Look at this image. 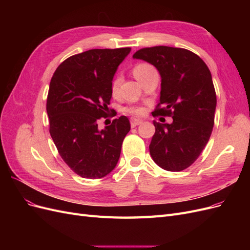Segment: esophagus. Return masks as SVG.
<instances>
[{"instance_id":"esophagus-1","label":"esophagus","mask_w":250,"mask_h":250,"mask_svg":"<svg viewBox=\"0 0 250 250\" xmlns=\"http://www.w3.org/2000/svg\"><path fill=\"white\" fill-rule=\"evenodd\" d=\"M142 123H143V121H141V120H137V119H131V121H130L131 127H135V126H138V125L142 124Z\"/></svg>"}]
</instances>
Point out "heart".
<instances>
[{
  "instance_id": "obj_1",
  "label": "heart",
  "mask_w": 250,
  "mask_h": 250,
  "mask_svg": "<svg viewBox=\"0 0 250 250\" xmlns=\"http://www.w3.org/2000/svg\"><path fill=\"white\" fill-rule=\"evenodd\" d=\"M153 70H154V67L151 64L146 63V62H140L133 66V75H134V77L140 81L144 76H145V75H147L149 72L153 71ZM120 84H121L120 77H116L112 80V83H111V93L112 94H116L118 92ZM125 110L127 112L131 113V115H133V116H144L146 112L145 108L141 107V106H129V107H127Z\"/></svg>"
}]
</instances>
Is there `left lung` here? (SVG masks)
Returning a JSON list of instances; mask_svg holds the SVG:
<instances>
[{
	"instance_id": "obj_1",
	"label": "left lung",
	"mask_w": 250,
	"mask_h": 250,
	"mask_svg": "<svg viewBox=\"0 0 250 250\" xmlns=\"http://www.w3.org/2000/svg\"><path fill=\"white\" fill-rule=\"evenodd\" d=\"M133 58L153 64L162 77L153 116L173 119L171 124L153 122L150 155L165 170L183 171L197 160L213 131L217 98L210 72L198 55L183 48H144Z\"/></svg>"
}]
</instances>
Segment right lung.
Masks as SVG:
<instances>
[{
  "label": "right lung",
  "mask_w": 250,
  "mask_h": 250,
  "mask_svg": "<svg viewBox=\"0 0 250 250\" xmlns=\"http://www.w3.org/2000/svg\"><path fill=\"white\" fill-rule=\"evenodd\" d=\"M130 48L93 49L66 58L51 79L47 98L50 134L63 162L83 178L97 179L118 164L130 130L125 116L100 130L107 115L111 81Z\"/></svg>",
  "instance_id": "add662e5"
}]
</instances>
